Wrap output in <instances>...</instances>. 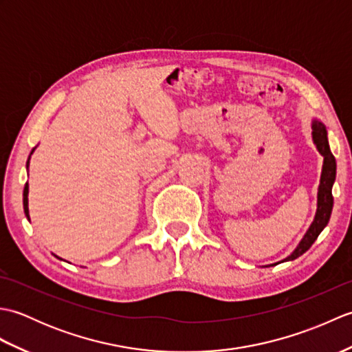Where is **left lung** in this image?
<instances>
[{"label": "left lung", "instance_id": "left-lung-1", "mask_svg": "<svg viewBox=\"0 0 352 352\" xmlns=\"http://www.w3.org/2000/svg\"><path fill=\"white\" fill-rule=\"evenodd\" d=\"M311 136H313V142H315V145L318 148V151L320 153V155L324 157L322 174H320V183L318 188L316 214H315V219H313V222H311V226L307 230V233L304 234V237L301 239V242L298 243L295 251L292 252L289 257L284 258L283 261L298 258L300 256H302V254L307 251L313 243H315L318 236L320 234V231L327 227L328 221H330L331 210H333L331 190H333V184L336 180V159L331 154L330 145H328L325 125L320 121H318V119H313L311 121Z\"/></svg>", "mask_w": 352, "mask_h": 352}]
</instances>
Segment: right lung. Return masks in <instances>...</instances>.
<instances>
[{
  "instance_id": "right-lung-1",
  "label": "right lung",
  "mask_w": 352,
  "mask_h": 352,
  "mask_svg": "<svg viewBox=\"0 0 352 352\" xmlns=\"http://www.w3.org/2000/svg\"><path fill=\"white\" fill-rule=\"evenodd\" d=\"M33 151H34V149H33ZM33 151L30 153V154H33ZM28 162H30V157H28V160H27V168H28ZM24 212H25L27 218L30 219V214H28V183H25V188H24ZM57 258H60V257H57Z\"/></svg>"
}]
</instances>
